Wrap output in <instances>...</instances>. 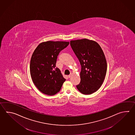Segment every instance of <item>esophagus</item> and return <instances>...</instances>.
<instances>
[{"instance_id":"obj_1","label":"esophagus","mask_w":135,"mask_h":135,"mask_svg":"<svg viewBox=\"0 0 135 135\" xmlns=\"http://www.w3.org/2000/svg\"><path fill=\"white\" fill-rule=\"evenodd\" d=\"M71 76V75H69L68 76V78H70Z\"/></svg>"}]
</instances>
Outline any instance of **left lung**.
<instances>
[{
    "mask_svg": "<svg viewBox=\"0 0 135 135\" xmlns=\"http://www.w3.org/2000/svg\"><path fill=\"white\" fill-rule=\"evenodd\" d=\"M70 45L81 65L77 89L85 95L97 91L104 80L107 64L102 47L97 42L84 38L71 40Z\"/></svg>",
    "mask_w": 135,
    "mask_h": 135,
    "instance_id": "obj_1",
    "label": "left lung"
}]
</instances>
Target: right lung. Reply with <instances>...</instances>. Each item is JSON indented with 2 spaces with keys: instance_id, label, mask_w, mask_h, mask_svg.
Segmentation results:
<instances>
[{
  "instance_id": "right-lung-1",
  "label": "right lung",
  "mask_w": 135,
  "mask_h": 135,
  "mask_svg": "<svg viewBox=\"0 0 135 135\" xmlns=\"http://www.w3.org/2000/svg\"><path fill=\"white\" fill-rule=\"evenodd\" d=\"M69 44V42H43L34 50L30 64L31 76L42 93L52 96L60 91L66 79L56 63L60 52Z\"/></svg>"
}]
</instances>
